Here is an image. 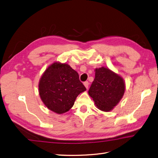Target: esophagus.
I'll return each instance as SVG.
<instances>
[{"label": "esophagus", "mask_w": 158, "mask_h": 158, "mask_svg": "<svg viewBox=\"0 0 158 158\" xmlns=\"http://www.w3.org/2000/svg\"><path fill=\"white\" fill-rule=\"evenodd\" d=\"M89 82H88V81H86V82H84V85H85V87L86 88V89H88V87H89Z\"/></svg>", "instance_id": "obj_1"}]
</instances>
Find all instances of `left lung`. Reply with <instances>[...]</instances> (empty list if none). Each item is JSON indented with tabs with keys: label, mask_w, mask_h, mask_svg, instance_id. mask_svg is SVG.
<instances>
[{
	"label": "left lung",
	"mask_w": 158,
	"mask_h": 158,
	"mask_svg": "<svg viewBox=\"0 0 158 158\" xmlns=\"http://www.w3.org/2000/svg\"><path fill=\"white\" fill-rule=\"evenodd\" d=\"M125 89V83L121 76L102 67L95 70V78L88 94L99 109L109 111L123 98Z\"/></svg>",
	"instance_id": "obj_1"
}]
</instances>
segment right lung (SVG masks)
<instances>
[{"mask_svg": "<svg viewBox=\"0 0 158 158\" xmlns=\"http://www.w3.org/2000/svg\"><path fill=\"white\" fill-rule=\"evenodd\" d=\"M86 88L80 82L78 73L67 64L55 63L41 78L39 92L46 107L58 114L73 107L78 95Z\"/></svg>", "mask_w": 158, "mask_h": 158, "instance_id": "add662e5", "label": "right lung"}]
</instances>
